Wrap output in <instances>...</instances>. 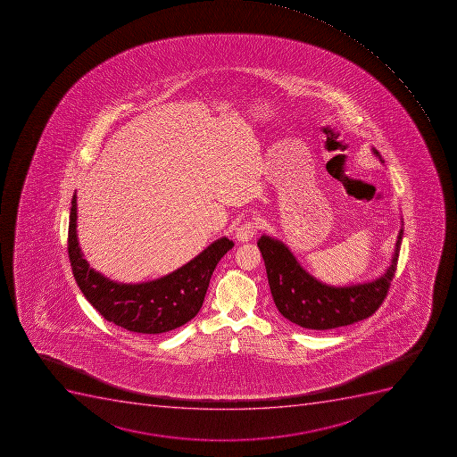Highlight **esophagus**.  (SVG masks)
<instances>
[{
  "label": "esophagus",
  "instance_id": "34e87169",
  "mask_svg": "<svg viewBox=\"0 0 457 457\" xmlns=\"http://www.w3.org/2000/svg\"><path fill=\"white\" fill-rule=\"evenodd\" d=\"M259 224L256 221L242 222L240 226L236 228L235 237L238 242H249L250 238L254 237L258 233Z\"/></svg>",
  "mask_w": 457,
  "mask_h": 457
}]
</instances>
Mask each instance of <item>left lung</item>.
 I'll use <instances>...</instances> for the list:
<instances>
[{"mask_svg": "<svg viewBox=\"0 0 457 457\" xmlns=\"http://www.w3.org/2000/svg\"><path fill=\"white\" fill-rule=\"evenodd\" d=\"M373 153L381 162L378 151L373 148ZM402 237L403 228L397 236L392 263L380 278L357 286L334 287L326 286L303 270L278 238L263 235L258 247L265 261L275 306L284 318L306 329H335L370 318L387 295L396 272Z\"/></svg>", "mask_w": 457, "mask_h": 457, "instance_id": "left-lung-1", "label": "left lung"}]
</instances>
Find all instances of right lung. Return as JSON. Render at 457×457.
Returning a JSON list of instances; mask_svg holds the SVG:
<instances>
[{
  "instance_id": "add662e5",
  "label": "right lung",
  "mask_w": 457,
  "mask_h": 457,
  "mask_svg": "<svg viewBox=\"0 0 457 457\" xmlns=\"http://www.w3.org/2000/svg\"><path fill=\"white\" fill-rule=\"evenodd\" d=\"M233 246L235 243L221 237L163 278L120 284L90 268L83 258L77 240V195L71 199L68 258L77 286L107 321L129 332L164 334L194 319L203 307L215 266Z\"/></svg>"
}]
</instances>
